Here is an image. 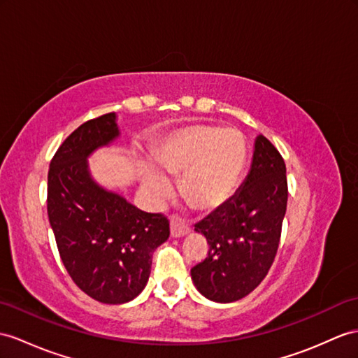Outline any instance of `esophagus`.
I'll return each mask as SVG.
<instances>
[{
    "label": "esophagus",
    "mask_w": 358,
    "mask_h": 358,
    "mask_svg": "<svg viewBox=\"0 0 358 358\" xmlns=\"http://www.w3.org/2000/svg\"><path fill=\"white\" fill-rule=\"evenodd\" d=\"M170 232H171V237L179 238V237H184V235H187L189 232V228H188L185 223H182L180 220L171 219V222H170Z\"/></svg>",
    "instance_id": "34e87169"
}]
</instances>
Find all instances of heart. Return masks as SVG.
<instances>
[{
    "instance_id": "b5f03b06",
    "label": "heart",
    "mask_w": 358,
    "mask_h": 358,
    "mask_svg": "<svg viewBox=\"0 0 358 358\" xmlns=\"http://www.w3.org/2000/svg\"><path fill=\"white\" fill-rule=\"evenodd\" d=\"M164 174L179 178L182 199L199 211L223 206L238 185L246 147L235 129L191 124L174 130L153 155ZM143 185L156 199L170 196V184L152 165L143 167Z\"/></svg>"
}]
</instances>
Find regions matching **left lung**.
Wrapping results in <instances>:
<instances>
[{"label": "left lung", "instance_id": "obj_1", "mask_svg": "<svg viewBox=\"0 0 358 358\" xmlns=\"http://www.w3.org/2000/svg\"><path fill=\"white\" fill-rule=\"evenodd\" d=\"M287 196L282 156L258 135L245 182L194 228L205 235L209 252L191 268V280L206 299L235 302L264 280L280 245Z\"/></svg>", "mask_w": 358, "mask_h": 358}]
</instances>
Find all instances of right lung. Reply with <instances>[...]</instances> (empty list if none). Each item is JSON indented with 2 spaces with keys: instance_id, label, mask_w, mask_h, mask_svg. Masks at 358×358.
Masks as SVG:
<instances>
[{
  "instance_id": "1",
  "label": "right lung",
  "mask_w": 358,
  "mask_h": 358,
  "mask_svg": "<svg viewBox=\"0 0 358 358\" xmlns=\"http://www.w3.org/2000/svg\"><path fill=\"white\" fill-rule=\"evenodd\" d=\"M117 113L77 127L48 171L47 209L60 258L76 285L103 303H124L144 290L156 248L170 237L162 214L138 209L92 178L88 159L120 138Z\"/></svg>"
}]
</instances>
